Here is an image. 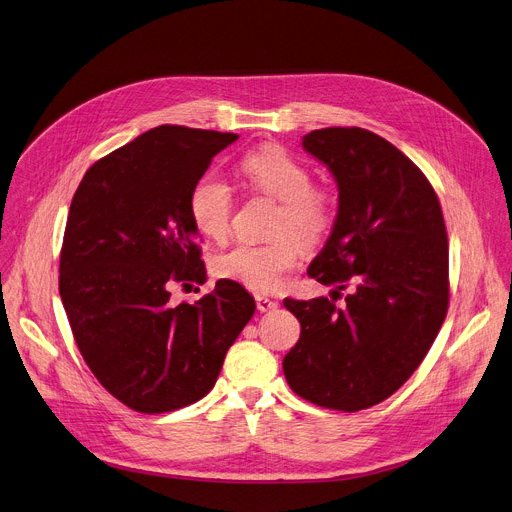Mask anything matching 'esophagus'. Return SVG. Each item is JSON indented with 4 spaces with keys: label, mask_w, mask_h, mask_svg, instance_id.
I'll return each instance as SVG.
<instances>
[{
    "label": "esophagus",
    "mask_w": 512,
    "mask_h": 512,
    "mask_svg": "<svg viewBox=\"0 0 512 512\" xmlns=\"http://www.w3.org/2000/svg\"><path fill=\"white\" fill-rule=\"evenodd\" d=\"M255 302H257V310L259 312H269V310L277 308V302L269 300L267 296H255Z\"/></svg>",
    "instance_id": "1"
}]
</instances>
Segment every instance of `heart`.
Here are the masks:
<instances>
[{
  "label": "heart",
  "instance_id": "1",
  "mask_svg": "<svg viewBox=\"0 0 512 512\" xmlns=\"http://www.w3.org/2000/svg\"><path fill=\"white\" fill-rule=\"evenodd\" d=\"M241 173L251 190L280 202L275 216V232H282L267 243H237L214 257V273L224 280L241 284L253 292H271L282 282L300 255L302 245H316L327 235L333 222L329 194L316 188L310 171L277 147H263L243 157ZM232 192L216 175L202 177L190 196L194 224L208 239H224L230 228ZM294 231L297 240L287 230Z\"/></svg>",
  "mask_w": 512,
  "mask_h": 512
}]
</instances>
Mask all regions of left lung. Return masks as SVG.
<instances>
[{"label": "left lung", "mask_w": 512, "mask_h": 512, "mask_svg": "<svg viewBox=\"0 0 512 512\" xmlns=\"http://www.w3.org/2000/svg\"><path fill=\"white\" fill-rule=\"evenodd\" d=\"M302 147L339 188L333 232L308 275L337 296L353 290L343 306L284 300L302 327L284 374L304 400L355 412L392 396L429 353L449 306L447 230L433 185L386 138L331 126Z\"/></svg>", "instance_id": "1"}]
</instances>
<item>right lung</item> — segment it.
Listing matches in <instances>:
<instances>
[{
  "instance_id": "right-lung-1",
  "label": "right lung",
  "mask_w": 512,
  "mask_h": 512,
  "mask_svg": "<svg viewBox=\"0 0 512 512\" xmlns=\"http://www.w3.org/2000/svg\"><path fill=\"white\" fill-rule=\"evenodd\" d=\"M237 138L157 126L91 165L73 196L59 294L91 374L136 412L204 398L255 312L253 296L230 280L194 304L169 302L173 282L206 280L190 196Z\"/></svg>"
}]
</instances>
